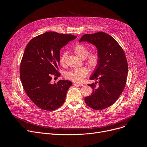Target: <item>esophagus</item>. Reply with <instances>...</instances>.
<instances>
[{
  "label": "esophagus",
  "mask_w": 147,
  "mask_h": 147,
  "mask_svg": "<svg viewBox=\"0 0 147 147\" xmlns=\"http://www.w3.org/2000/svg\"><path fill=\"white\" fill-rule=\"evenodd\" d=\"M74 84L75 85H77V86H83V84H81V83H78V82H74Z\"/></svg>",
  "instance_id": "34e87169"
}]
</instances>
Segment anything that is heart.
<instances>
[{"label": "heart", "mask_w": 147, "mask_h": 147, "mask_svg": "<svg viewBox=\"0 0 147 147\" xmlns=\"http://www.w3.org/2000/svg\"><path fill=\"white\" fill-rule=\"evenodd\" d=\"M74 53L80 58L84 59L86 56L87 64L92 69H95L99 63L100 56L98 52H93L88 54L89 50L87 47L82 44H77L73 48ZM67 53H63L59 59L60 65L64 66L66 63ZM89 70L86 67L73 69L65 74V77L74 82H81L88 74Z\"/></svg>", "instance_id": "1"}]
</instances>
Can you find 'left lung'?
<instances>
[{
    "instance_id": "left-lung-1",
    "label": "left lung",
    "mask_w": 147,
    "mask_h": 147,
    "mask_svg": "<svg viewBox=\"0 0 147 147\" xmlns=\"http://www.w3.org/2000/svg\"><path fill=\"white\" fill-rule=\"evenodd\" d=\"M83 41L95 45L100 56L99 63L90 77L99 81L88 84L93 92L85 97V102L93 109H106L115 103L125 86L128 73L126 57L117 42L105 32L84 34L79 42ZM96 82L98 88L95 86Z\"/></svg>"
}]
</instances>
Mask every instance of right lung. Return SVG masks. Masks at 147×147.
<instances>
[{
    "mask_svg": "<svg viewBox=\"0 0 147 147\" xmlns=\"http://www.w3.org/2000/svg\"><path fill=\"white\" fill-rule=\"evenodd\" d=\"M71 34L47 32L32 38L27 44L21 61L20 75L27 95L36 105L53 111L65 102L72 85L69 80L52 84V76L59 77L60 50L76 38Z\"/></svg>",
    "mask_w": 147,
    "mask_h": 147,
    "instance_id": "add662e5",
    "label": "right lung"
}]
</instances>
